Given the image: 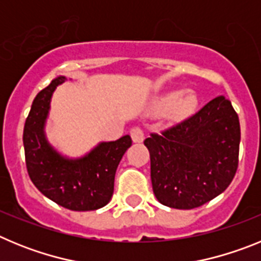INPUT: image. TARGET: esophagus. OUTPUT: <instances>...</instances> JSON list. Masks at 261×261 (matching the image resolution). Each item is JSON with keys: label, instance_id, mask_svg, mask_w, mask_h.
I'll return each mask as SVG.
<instances>
[{"label": "esophagus", "instance_id": "obj_1", "mask_svg": "<svg viewBox=\"0 0 261 261\" xmlns=\"http://www.w3.org/2000/svg\"><path fill=\"white\" fill-rule=\"evenodd\" d=\"M130 137H132L133 142H136V144H141L142 141H144V132H142L141 128H138V126H135V128L130 129Z\"/></svg>", "mask_w": 261, "mask_h": 261}]
</instances>
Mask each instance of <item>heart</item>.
<instances>
[{
  "label": "heart",
  "mask_w": 261,
  "mask_h": 261,
  "mask_svg": "<svg viewBox=\"0 0 261 261\" xmlns=\"http://www.w3.org/2000/svg\"><path fill=\"white\" fill-rule=\"evenodd\" d=\"M197 106V96L195 93H170L155 99L153 111L155 114H165L168 119L180 120L190 116Z\"/></svg>",
  "instance_id": "1"
}]
</instances>
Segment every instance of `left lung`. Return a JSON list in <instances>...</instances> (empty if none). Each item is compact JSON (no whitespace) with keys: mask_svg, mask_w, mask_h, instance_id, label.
<instances>
[{"mask_svg":"<svg viewBox=\"0 0 261 261\" xmlns=\"http://www.w3.org/2000/svg\"><path fill=\"white\" fill-rule=\"evenodd\" d=\"M144 144L150 153L156 200L170 208H197L221 195L234 179L241 144L239 117L229 99L220 95Z\"/></svg>","mask_w":261,"mask_h":261,"instance_id":"left-lung-1","label":"left lung"}]
</instances>
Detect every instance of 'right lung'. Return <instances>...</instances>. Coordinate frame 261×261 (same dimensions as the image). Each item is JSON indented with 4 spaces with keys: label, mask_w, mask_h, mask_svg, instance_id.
Instances as JSON below:
<instances>
[{
    "label": "right lung",
    "mask_w": 261,
    "mask_h": 261,
    "mask_svg": "<svg viewBox=\"0 0 261 261\" xmlns=\"http://www.w3.org/2000/svg\"><path fill=\"white\" fill-rule=\"evenodd\" d=\"M66 80L56 77L32 102L23 129L27 171L36 188L56 204L75 212L96 211L112 197L116 168L132 138L125 135L116 141L99 142L78 158L57 151L45 136V124L53 93Z\"/></svg>",
    "instance_id": "add662e5"
}]
</instances>
